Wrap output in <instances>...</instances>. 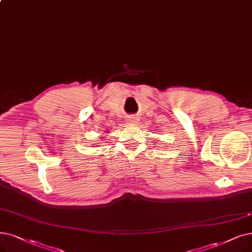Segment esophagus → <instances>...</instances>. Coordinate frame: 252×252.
Instances as JSON below:
<instances>
[{
	"label": "esophagus",
	"mask_w": 252,
	"mask_h": 252,
	"mask_svg": "<svg viewBox=\"0 0 252 252\" xmlns=\"http://www.w3.org/2000/svg\"><path fill=\"white\" fill-rule=\"evenodd\" d=\"M136 120H137V119L130 118V120H129V123H130V124H135V123H136Z\"/></svg>",
	"instance_id": "1"
}]
</instances>
